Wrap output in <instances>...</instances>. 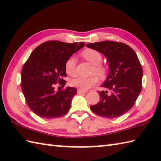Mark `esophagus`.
Instances as JSON below:
<instances>
[{
	"label": "esophagus",
	"mask_w": 161,
	"mask_h": 161,
	"mask_svg": "<svg viewBox=\"0 0 161 161\" xmlns=\"http://www.w3.org/2000/svg\"><path fill=\"white\" fill-rule=\"evenodd\" d=\"M87 91H85V90H80V89H78L77 90V93L78 94H82V93H86Z\"/></svg>",
	"instance_id": "1"
}]
</instances>
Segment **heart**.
<instances>
[{
    "label": "heart",
    "instance_id": "b5f03b06",
    "mask_svg": "<svg viewBox=\"0 0 161 161\" xmlns=\"http://www.w3.org/2000/svg\"><path fill=\"white\" fill-rule=\"evenodd\" d=\"M81 57L85 58L86 61L94 65L92 74H97L99 78L104 79L108 74V68L103 64H101L103 60V56L98 51L92 49V48H86L81 53ZM65 70L68 75L75 76L76 75V64L74 57L69 58L65 63ZM97 75V76H98ZM96 75H93L90 77H77L71 81V85L80 90H86L91 88L92 86L97 85L99 81L98 77Z\"/></svg>",
    "mask_w": 161,
    "mask_h": 161
}]
</instances>
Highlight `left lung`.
Returning a JSON list of instances; mask_svg holds the SVG:
<instances>
[{
  "mask_svg": "<svg viewBox=\"0 0 161 161\" xmlns=\"http://www.w3.org/2000/svg\"><path fill=\"white\" fill-rule=\"evenodd\" d=\"M108 58L109 75L102 85L107 90L98 92L100 101L90 106L99 116L115 118L134 106L142 90V69L131 47L123 43L104 42L86 44Z\"/></svg>",
  "mask_w": 161,
  "mask_h": 161,
  "instance_id": "8db88e82",
  "label": "left lung"
}]
</instances>
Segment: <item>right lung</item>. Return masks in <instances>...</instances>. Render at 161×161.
I'll return each instance as SVG.
<instances>
[{
	"instance_id": "right-lung-1",
	"label": "right lung",
	"mask_w": 161,
	"mask_h": 161,
	"mask_svg": "<svg viewBox=\"0 0 161 161\" xmlns=\"http://www.w3.org/2000/svg\"><path fill=\"white\" fill-rule=\"evenodd\" d=\"M84 46V42L48 41L31 53L22 68L21 85L25 102L33 113L45 119L60 117L68 113L76 89L67 86L55 91L54 86L58 83L64 87L66 85L65 63Z\"/></svg>"
}]
</instances>
